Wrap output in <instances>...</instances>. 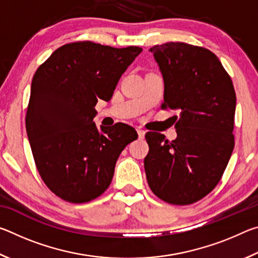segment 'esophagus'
Here are the masks:
<instances>
[{
    "mask_svg": "<svg viewBox=\"0 0 258 258\" xmlns=\"http://www.w3.org/2000/svg\"><path fill=\"white\" fill-rule=\"evenodd\" d=\"M137 132H138V135H139V139H143V138H145L146 132H145V131H143L142 128H137Z\"/></svg>",
    "mask_w": 258,
    "mask_h": 258,
    "instance_id": "34e87169",
    "label": "esophagus"
}]
</instances>
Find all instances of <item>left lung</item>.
<instances>
[{
  "mask_svg": "<svg viewBox=\"0 0 258 258\" xmlns=\"http://www.w3.org/2000/svg\"><path fill=\"white\" fill-rule=\"evenodd\" d=\"M164 78L161 109L173 116L177 138L148 132L145 158L151 191L164 202L190 205L220 182L234 148V87L217 56L208 49L182 42L155 45Z\"/></svg>",
  "mask_w": 258,
  "mask_h": 258,
  "instance_id": "1",
  "label": "left lung"
}]
</instances>
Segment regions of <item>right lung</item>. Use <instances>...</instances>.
Returning a JSON list of instances; mask_svg holds the SVG:
<instances>
[{
	"mask_svg": "<svg viewBox=\"0 0 258 258\" xmlns=\"http://www.w3.org/2000/svg\"><path fill=\"white\" fill-rule=\"evenodd\" d=\"M90 41L60 46L37 68L30 87L26 131L46 186L74 204L91 202L110 185L116 161L138 139L132 126L97 127L95 104L109 101L119 78L141 53Z\"/></svg>",
	"mask_w": 258,
	"mask_h": 258,
	"instance_id": "obj_1",
	"label": "right lung"
}]
</instances>
